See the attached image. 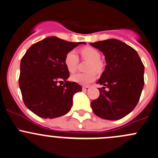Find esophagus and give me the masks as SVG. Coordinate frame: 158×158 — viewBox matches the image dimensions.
Segmentation results:
<instances>
[{
    "label": "esophagus",
    "instance_id": "34e87169",
    "mask_svg": "<svg viewBox=\"0 0 158 158\" xmlns=\"http://www.w3.org/2000/svg\"><path fill=\"white\" fill-rule=\"evenodd\" d=\"M89 90H90L89 87H83V90L84 91H88Z\"/></svg>",
    "mask_w": 158,
    "mask_h": 158
}]
</instances>
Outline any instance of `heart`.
Returning a JSON list of instances; mask_svg holds the SVG:
<instances>
[{"label":"heart","instance_id":"obj_1","mask_svg":"<svg viewBox=\"0 0 158 158\" xmlns=\"http://www.w3.org/2000/svg\"><path fill=\"white\" fill-rule=\"evenodd\" d=\"M81 56L84 59L90 61L88 66H87V71H90L87 73H77L71 76V81L81 85H88L93 81H95L96 72H101L103 70V63L100 61V52L96 48L92 47H85L81 50ZM79 58L77 52L74 50H71L64 57V65L68 71L71 73H74L77 70V64H78Z\"/></svg>","mask_w":158,"mask_h":158}]
</instances>
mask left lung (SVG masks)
I'll return each instance as SVG.
<instances>
[{"label": "left lung", "instance_id": "1", "mask_svg": "<svg viewBox=\"0 0 158 158\" xmlns=\"http://www.w3.org/2000/svg\"><path fill=\"white\" fill-rule=\"evenodd\" d=\"M90 45L103 53L106 62L97 82L103 87L99 88L98 98L91 102L93 111L104 119H120L139 103L144 84V64L137 52L120 40L111 39Z\"/></svg>", "mask_w": 158, "mask_h": 158}]
</instances>
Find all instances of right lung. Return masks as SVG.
Returning <instances> with one entry per match:
<instances>
[{"instance_id":"obj_1","label":"right lung","mask_w":158,"mask_h":158,"mask_svg":"<svg viewBox=\"0 0 158 158\" xmlns=\"http://www.w3.org/2000/svg\"><path fill=\"white\" fill-rule=\"evenodd\" d=\"M81 44L86 43L47 37L31 45L21 59L19 86L23 100L38 116L53 118L65 115L74 94L82 90L78 84L67 81L70 74L64 62L65 55Z\"/></svg>"}]
</instances>
